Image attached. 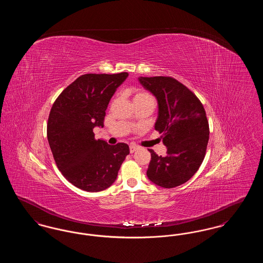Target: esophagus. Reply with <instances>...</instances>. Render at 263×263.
<instances>
[{
	"mask_svg": "<svg viewBox=\"0 0 263 263\" xmlns=\"http://www.w3.org/2000/svg\"><path fill=\"white\" fill-rule=\"evenodd\" d=\"M138 150V147L136 145H131L130 146V153L132 154V153H134V152H136Z\"/></svg>",
	"mask_w": 263,
	"mask_h": 263,
	"instance_id": "esophagus-1",
	"label": "esophagus"
}]
</instances>
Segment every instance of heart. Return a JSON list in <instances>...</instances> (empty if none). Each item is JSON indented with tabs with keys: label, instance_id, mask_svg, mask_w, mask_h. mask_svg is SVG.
I'll return each mask as SVG.
<instances>
[{
	"label": "heart",
	"instance_id": "1",
	"mask_svg": "<svg viewBox=\"0 0 263 263\" xmlns=\"http://www.w3.org/2000/svg\"><path fill=\"white\" fill-rule=\"evenodd\" d=\"M148 99H153L150 93L147 92V91L140 90V91H137V92L135 93L133 100L136 101V100H148Z\"/></svg>",
	"mask_w": 263,
	"mask_h": 263
}]
</instances>
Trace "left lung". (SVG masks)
I'll use <instances>...</instances> for the list:
<instances>
[{
	"mask_svg": "<svg viewBox=\"0 0 263 263\" xmlns=\"http://www.w3.org/2000/svg\"><path fill=\"white\" fill-rule=\"evenodd\" d=\"M140 83L157 98L155 129L162 134L166 156L149 149L148 178L163 188L185 183L198 171L209 141V123L199 99L172 77H140Z\"/></svg>",
	"mask_w": 263,
	"mask_h": 263,
	"instance_id": "8db88e82",
	"label": "left lung"
}]
</instances>
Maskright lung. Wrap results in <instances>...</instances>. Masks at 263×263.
<instances>
[{
	"label": "right lung",
	"instance_id": "add662e5",
	"mask_svg": "<svg viewBox=\"0 0 263 263\" xmlns=\"http://www.w3.org/2000/svg\"><path fill=\"white\" fill-rule=\"evenodd\" d=\"M128 77L119 74H86L63 90L51 107L47 139L55 163L76 187L99 192L115 181L129 154L125 143L108 145L96 140L93 128L103 127L105 110Z\"/></svg>",
	"mask_w": 263,
	"mask_h": 263
}]
</instances>
